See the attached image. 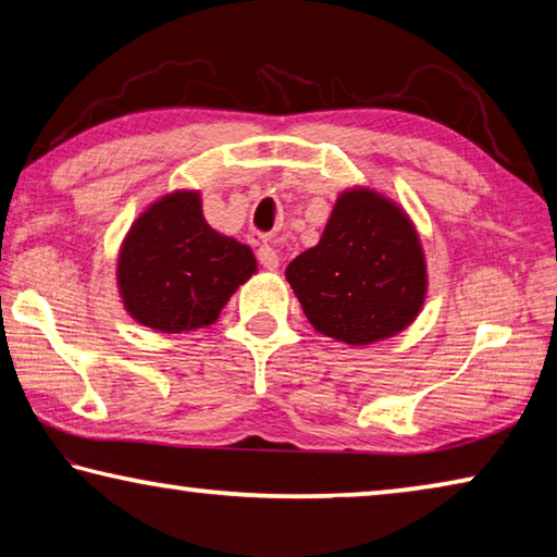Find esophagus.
Here are the masks:
<instances>
[{"label": "esophagus", "mask_w": 557, "mask_h": 557, "mask_svg": "<svg viewBox=\"0 0 557 557\" xmlns=\"http://www.w3.org/2000/svg\"><path fill=\"white\" fill-rule=\"evenodd\" d=\"M258 260L262 268L268 270H277L280 268V252L272 248V245H260L258 248Z\"/></svg>", "instance_id": "obj_1"}]
</instances>
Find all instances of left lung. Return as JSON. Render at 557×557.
Wrapping results in <instances>:
<instances>
[{
	"instance_id": "8db88e82",
	"label": "left lung",
	"mask_w": 557,
	"mask_h": 557,
	"mask_svg": "<svg viewBox=\"0 0 557 557\" xmlns=\"http://www.w3.org/2000/svg\"><path fill=\"white\" fill-rule=\"evenodd\" d=\"M285 275L309 324L351 346L400 334L428 292L425 252L408 213L366 186L338 196L322 238Z\"/></svg>"
}]
</instances>
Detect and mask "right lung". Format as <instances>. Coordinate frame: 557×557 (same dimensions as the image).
Segmentation results:
<instances>
[{
    "label": "right lung",
    "mask_w": 557,
    "mask_h": 557,
    "mask_svg": "<svg viewBox=\"0 0 557 557\" xmlns=\"http://www.w3.org/2000/svg\"><path fill=\"white\" fill-rule=\"evenodd\" d=\"M258 270L248 245L213 231L199 191H174L132 223L117 258L129 317L162 334L209 326Z\"/></svg>",
    "instance_id": "right-lung-1"
}]
</instances>
